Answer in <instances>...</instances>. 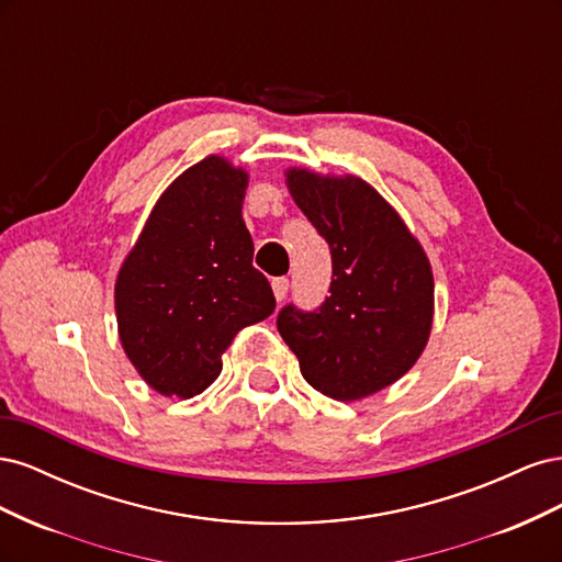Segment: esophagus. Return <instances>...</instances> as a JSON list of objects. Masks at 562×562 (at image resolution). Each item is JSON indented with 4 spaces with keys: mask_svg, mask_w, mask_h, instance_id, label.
<instances>
[{
    "mask_svg": "<svg viewBox=\"0 0 562 562\" xmlns=\"http://www.w3.org/2000/svg\"><path fill=\"white\" fill-rule=\"evenodd\" d=\"M271 291H274V297H277V302H283V297L288 295V279L279 277V279L271 281Z\"/></svg>",
    "mask_w": 562,
    "mask_h": 562,
    "instance_id": "obj_1",
    "label": "esophagus"
}]
</instances>
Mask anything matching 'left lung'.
Masks as SVG:
<instances>
[{
	"mask_svg": "<svg viewBox=\"0 0 562 562\" xmlns=\"http://www.w3.org/2000/svg\"><path fill=\"white\" fill-rule=\"evenodd\" d=\"M288 192L330 246V295L318 312L281 310L277 326L302 378L335 401L401 380L429 342L434 274L396 209L356 176L288 168Z\"/></svg>",
	"mask_w": 562,
	"mask_h": 562,
	"instance_id": "8db88e82",
	"label": "left lung"
}]
</instances>
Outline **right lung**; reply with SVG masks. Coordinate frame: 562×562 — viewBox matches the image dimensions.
Masks as SVG:
<instances>
[{
    "label": "right lung",
    "instance_id": "add662e5",
    "mask_svg": "<svg viewBox=\"0 0 562 562\" xmlns=\"http://www.w3.org/2000/svg\"><path fill=\"white\" fill-rule=\"evenodd\" d=\"M248 173L211 155L157 199L119 267V339L138 375L161 396L192 398L223 372V353L277 307L252 267L244 223Z\"/></svg>",
    "mask_w": 562,
    "mask_h": 562
}]
</instances>
